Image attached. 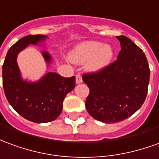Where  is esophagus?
Masks as SVG:
<instances>
[{"mask_svg":"<svg viewBox=\"0 0 159 159\" xmlns=\"http://www.w3.org/2000/svg\"><path fill=\"white\" fill-rule=\"evenodd\" d=\"M83 82V78H82V76L80 73H76V83L78 84V83H81Z\"/></svg>","mask_w":159,"mask_h":159,"instance_id":"34e87169","label":"esophagus"}]
</instances>
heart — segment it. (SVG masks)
<instances>
[{
  "mask_svg": "<svg viewBox=\"0 0 159 159\" xmlns=\"http://www.w3.org/2000/svg\"><path fill=\"white\" fill-rule=\"evenodd\" d=\"M113 57V49L110 45H103L99 42L80 43L70 53V59L74 63H88V69L98 71L107 66Z\"/></svg>",
  "mask_w": 159,
  "mask_h": 159,
  "instance_id": "heart-1",
  "label": "heart"
}]
</instances>
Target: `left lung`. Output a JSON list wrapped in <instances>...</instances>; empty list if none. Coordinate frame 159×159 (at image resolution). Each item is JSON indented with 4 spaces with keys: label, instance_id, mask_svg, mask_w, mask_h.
I'll use <instances>...</instances> for the list:
<instances>
[{
    "label": "left lung",
    "instance_id": "1",
    "mask_svg": "<svg viewBox=\"0 0 159 159\" xmlns=\"http://www.w3.org/2000/svg\"><path fill=\"white\" fill-rule=\"evenodd\" d=\"M117 38L121 45L117 60L96 72L83 75L89 89L87 111L94 119L106 123L123 121L140 109L150 78L143 51L127 36Z\"/></svg>",
    "mask_w": 159,
    "mask_h": 159
}]
</instances>
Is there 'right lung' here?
<instances>
[{
  "mask_svg": "<svg viewBox=\"0 0 159 159\" xmlns=\"http://www.w3.org/2000/svg\"><path fill=\"white\" fill-rule=\"evenodd\" d=\"M46 39L42 35H29L12 45L2 66V83L9 104L18 113L33 123H48L61 113L66 94L75 88L76 78L64 77L55 72H48L37 83L23 81L17 65V56L29 44L36 45ZM42 55L48 64L51 56Z\"/></svg>",
  "mask_w": 159,
  "mask_h": 159,
  "instance_id": "obj_1",
  "label": "right lung"
}]
</instances>
